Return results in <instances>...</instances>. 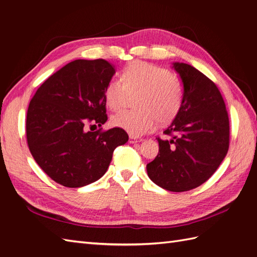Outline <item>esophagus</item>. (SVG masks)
<instances>
[{
	"mask_svg": "<svg viewBox=\"0 0 257 257\" xmlns=\"http://www.w3.org/2000/svg\"><path fill=\"white\" fill-rule=\"evenodd\" d=\"M141 141H142L141 138L137 137V136H134V135H130V137H128V142H130L131 144L138 143V142H141Z\"/></svg>",
	"mask_w": 257,
	"mask_h": 257,
	"instance_id": "34e87169",
	"label": "esophagus"
}]
</instances>
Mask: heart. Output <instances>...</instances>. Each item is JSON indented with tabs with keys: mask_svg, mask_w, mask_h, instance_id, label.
Masks as SVG:
<instances>
[{
	"mask_svg": "<svg viewBox=\"0 0 257 257\" xmlns=\"http://www.w3.org/2000/svg\"><path fill=\"white\" fill-rule=\"evenodd\" d=\"M137 110H124L111 116V124L133 135L149 132L158 122L168 123L181 109L184 88L181 80L167 68L134 61L121 72L120 80L107 83L104 97L111 110H118L126 96L136 94Z\"/></svg>",
	"mask_w": 257,
	"mask_h": 257,
	"instance_id": "1",
	"label": "heart"
}]
</instances>
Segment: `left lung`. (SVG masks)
<instances>
[{
  "label": "left lung",
  "instance_id": "1",
  "mask_svg": "<svg viewBox=\"0 0 257 257\" xmlns=\"http://www.w3.org/2000/svg\"><path fill=\"white\" fill-rule=\"evenodd\" d=\"M184 96L181 109L164 131L159 153L147 164L151 180L170 192L197 188L211 177L229 147V119L215 83L195 67L174 63Z\"/></svg>",
  "mask_w": 257,
  "mask_h": 257
}]
</instances>
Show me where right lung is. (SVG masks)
Returning <instances> with one entry per match:
<instances>
[{"mask_svg": "<svg viewBox=\"0 0 257 257\" xmlns=\"http://www.w3.org/2000/svg\"><path fill=\"white\" fill-rule=\"evenodd\" d=\"M114 73L103 59L75 60L51 75L31 99L29 149L57 183L80 188L95 182L107 172L115 148L128 141L123 128L87 130L108 119L104 91Z\"/></svg>", "mask_w": 257, "mask_h": 257, "instance_id": "right-lung-1", "label": "right lung"}]
</instances>
